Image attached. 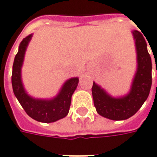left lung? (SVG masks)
I'll use <instances>...</instances> for the list:
<instances>
[{
  "label": "left lung",
  "mask_w": 157,
  "mask_h": 157,
  "mask_svg": "<svg viewBox=\"0 0 157 157\" xmlns=\"http://www.w3.org/2000/svg\"><path fill=\"white\" fill-rule=\"evenodd\" d=\"M137 52V71L128 94L115 98L94 82L92 94L94 106L102 117L114 121H122L132 117L147 99L152 84V63L143 35L133 30ZM157 73V72H156Z\"/></svg>",
  "instance_id": "left-lung-1"
}]
</instances>
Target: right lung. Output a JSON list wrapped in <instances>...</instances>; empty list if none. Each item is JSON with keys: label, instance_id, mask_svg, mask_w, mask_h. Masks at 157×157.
<instances>
[{"label": "right lung", "instance_id": "right-lung-1", "mask_svg": "<svg viewBox=\"0 0 157 157\" xmlns=\"http://www.w3.org/2000/svg\"><path fill=\"white\" fill-rule=\"evenodd\" d=\"M32 34L23 39L18 47V52L15 56L12 85L14 95L24 108L27 115L40 122H54L65 117L69 113L71 97L78 85V77H73L63 83L59 93L56 97L50 99L35 98L26 93L21 77V68L25 59L26 48L31 40Z\"/></svg>", "mask_w": 157, "mask_h": 157}]
</instances>
